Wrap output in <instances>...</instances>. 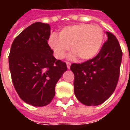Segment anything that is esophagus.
I'll list each match as a JSON object with an SVG mask.
<instances>
[{"label":"esophagus","mask_w":130,"mask_h":130,"mask_svg":"<svg viewBox=\"0 0 130 130\" xmlns=\"http://www.w3.org/2000/svg\"><path fill=\"white\" fill-rule=\"evenodd\" d=\"M66 64H67V67H68V69H70V68L71 62H66Z\"/></svg>","instance_id":"obj_1"}]
</instances>
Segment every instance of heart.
<instances>
[{
    "mask_svg": "<svg viewBox=\"0 0 130 130\" xmlns=\"http://www.w3.org/2000/svg\"><path fill=\"white\" fill-rule=\"evenodd\" d=\"M104 31L98 26L77 24L66 26L56 35H51L48 44L58 59H62L71 46L73 56L80 60L92 59L99 53L104 41Z\"/></svg>",
    "mask_w": 130,
    "mask_h": 130,
    "instance_id": "b5f03b06",
    "label": "heart"
}]
</instances>
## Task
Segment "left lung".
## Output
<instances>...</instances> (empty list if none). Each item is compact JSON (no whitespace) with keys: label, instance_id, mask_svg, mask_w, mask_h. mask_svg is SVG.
<instances>
[{"label":"left lung","instance_id":"1","mask_svg":"<svg viewBox=\"0 0 130 130\" xmlns=\"http://www.w3.org/2000/svg\"><path fill=\"white\" fill-rule=\"evenodd\" d=\"M108 40L95 57L82 63H72L74 92L87 106L104 102L114 92L120 76L123 52L117 38L106 32Z\"/></svg>","mask_w":130,"mask_h":130}]
</instances>
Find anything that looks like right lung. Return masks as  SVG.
Returning <instances> with one entry per match:
<instances>
[{"mask_svg":"<svg viewBox=\"0 0 130 130\" xmlns=\"http://www.w3.org/2000/svg\"><path fill=\"white\" fill-rule=\"evenodd\" d=\"M50 26L36 22L15 37L9 54L11 77L17 93L26 103L44 106L55 96L57 82L67 70L48 44Z\"/></svg>","mask_w":130,"mask_h":130,"instance_id":"obj_1","label":"right lung"}]
</instances>
